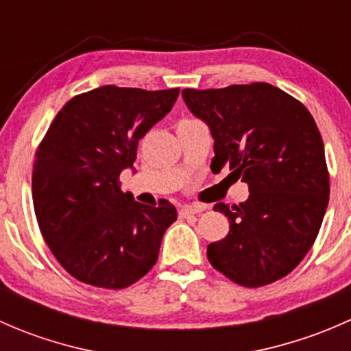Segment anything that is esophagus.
<instances>
[{
  "label": "esophagus",
  "mask_w": 351,
  "mask_h": 351,
  "mask_svg": "<svg viewBox=\"0 0 351 351\" xmlns=\"http://www.w3.org/2000/svg\"><path fill=\"white\" fill-rule=\"evenodd\" d=\"M204 210H205L204 205H185V207L180 208V217H189V215L200 214V212Z\"/></svg>",
  "instance_id": "obj_1"
}]
</instances>
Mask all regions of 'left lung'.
Wrapping results in <instances>:
<instances>
[{"instance_id":"left-lung-1","label":"left lung","mask_w":351,"mask_h":351,"mask_svg":"<svg viewBox=\"0 0 351 351\" xmlns=\"http://www.w3.org/2000/svg\"><path fill=\"white\" fill-rule=\"evenodd\" d=\"M214 137L210 168L229 166L250 186L239 205L215 204L229 234L207 246L215 270L234 284L263 287L304 260L329 202L324 144L309 110L268 83L182 91Z\"/></svg>"}]
</instances>
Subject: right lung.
I'll return each mask as SVG.
<instances>
[{
    "instance_id": "1",
    "label": "right lung",
    "mask_w": 351,
    "mask_h": 351,
    "mask_svg": "<svg viewBox=\"0 0 351 351\" xmlns=\"http://www.w3.org/2000/svg\"><path fill=\"white\" fill-rule=\"evenodd\" d=\"M178 93L107 84L71 98L52 120L35 153L32 197L45 243L76 280L125 289L158 261L175 205L139 204L120 190V173Z\"/></svg>"
}]
</instances>
